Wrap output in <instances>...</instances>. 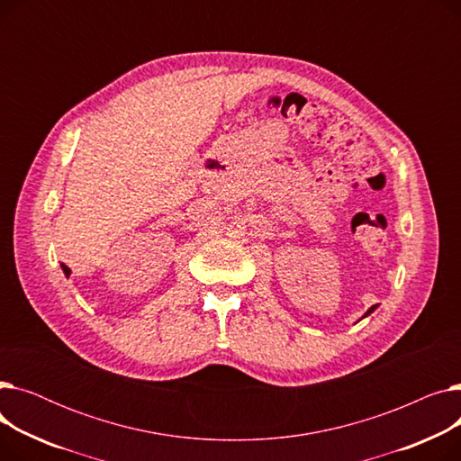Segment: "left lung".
I'll use <instances>...</instances> for the list:
<instances>
[{"label": "left lung", "mask_w": 461, "mask_h": 461, "mask_svg": "<svg viewBox=\"0 0 461 461\" xmlns=\"http://www.w3.org/2000/svg\"><path fill=\"white\" fill-rule=\"evenodd\" d=\"M374 310H375V306H372V308H370V310H368V312H366V313H365V316H370V313H372V312H374Z\"/></svg>", "instance_id": "8db88e82"}]
</instances>
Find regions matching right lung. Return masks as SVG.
<instances>
[{
  "mask_svg": "<svg viewBox=\"0 0 461 461\" xmlns=\"http://www.w3.org/2000/svg\"><path fill=\"white\" fill-rule=\"evenodd\" d=\"M63 271H65V275H68V273H70V269H68V267H65V265H63Z\"/></svg>",
  "mask_w": 461,
  "mask_h": 461,
  "instance_id": "right-lung-1",
  "label": "right lung"
}]
</instances>
